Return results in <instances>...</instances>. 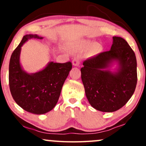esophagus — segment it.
<instances>
[{
  "label": "esophagus",
  "mask_w": 146,
  "mask_h": 146,
  "mask_svg": "<svg viewBox=\"0 0 146 146\" xmlns=\"http://www.w3.org/2000/svg\"><path fill=\"white\" fill-rule=\"evenodd\" d=\"M72 64L75 66H78L80 65V61L78 59H74L72 61Z\"/></svg>",
  "instance_id": "obj_1"
}]
</instances>
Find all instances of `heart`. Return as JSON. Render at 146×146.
Masks as SVG:
<instances>
[{"instance_id":"1","label":"heart","mask_w":146,"mask_h":146,"mask_svg":"<svg viewBox=\"0 0 146 146\" xmlns=\"http://www.w3.org/2000/svg\"><path fill=\"white\" fill-rule=\"evenodd\" d=\"M88 49L87 53L88 55H95L99 53L101 50V45L98 42L93 43L88 40H80L76 41L69 46V49L73 52H80Z\"/></svg>"}]
</instances>
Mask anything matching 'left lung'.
<instances>
[{"label":"left lung","instance_id":"8db88e82","mask_svg":"<svg viewBox=\"0 0 146 146\" xmlns=\"http://www.w3.org/2000/svg\"><path fill=\"white\" fill-rule=\"evenodd\" d=\"M110 51L85 60L81 78L89 104L102 112H115L124 106L137 82L135 53L121 37H113ZM117 63L114 72L111 68Z\"/></svg>","mask_w":146,"mask_h":146}]
</instances>
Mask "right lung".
Instances as JSON below:
<instances>
[{
	"instance_id": "1",
	"label": "right lung",
	"mask_w": 146,
	"mask_h": 146,
	"mask_svg": "<svg viewBox=\"0 0 146 146\" xmlns=\"http://www.w3.org/2000/svg\"><path fill=\"white\" fill-rule=\"evenodd\" d=\"M43 39L37 34L23 36L11 54L9 66V84L11 94L23 109L36 115H42L56 106L62 88L72 68L70 62H50L41 71L29 73L22 68L20 62L21 47L28 40Z\"/></svg>"
}]
</instances>
